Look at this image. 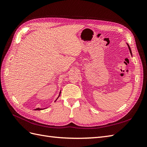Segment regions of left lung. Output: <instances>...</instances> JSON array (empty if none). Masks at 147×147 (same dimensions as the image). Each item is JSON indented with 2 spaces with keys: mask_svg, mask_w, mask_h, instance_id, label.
Masks as SVG:
<instances>
[{
  "mask_svg": "<svg viewBox=\"0 0 147 147\" xmlns=\"http://www.w3.org/2000/svg\"><path fill=\"white\" fill-rule=\"evenodd\" d=\"M127 47H128V48H129V52H130V54H131V55H132V52H131V48H130V47H129V45L127 43Z\"/></svg>",
  "mask_w": 147,
  "mask_h": 147,
  "instance_id": "8db88e82",
  "label": "left lung"
}]
</instances>
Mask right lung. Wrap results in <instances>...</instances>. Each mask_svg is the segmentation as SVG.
I'll return each instance as SVG.
<instances>
[{"mask_svg":"<svg viewBox=\"0 0 147 147\" xmlns=\"http://www.w3.org/2000/svg\"><path fill=\"white\" fill-rule=\"evenodd\" d=\"M60 93H61V90H60V93H59V96H58V97L57 98V99H55V101L54 102H55L57 100V99L59 98V96H60ZM47 107H46V108H40V107H38V108H36V109H35V110H36V111H41V110H43V109H46Z\"/></svg>","mask_w":147,"mask_h":147,"instance_id":"right-lung-1","label":"right lung"}]
</instances>
